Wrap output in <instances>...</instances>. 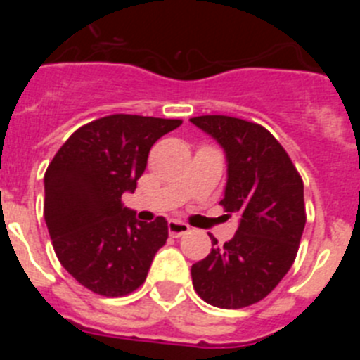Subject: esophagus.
I'll return each mask as SVG.
<instances>
[{"mask_svg": "<svg viewBox=\"0 0 360 360\" xmlns=\"http://www.w3.org/2000/svg\"><path fill=\"white\" fill-rule=\"evenodd\" d=\"M167 231H169V234L173 238H180L189 232V225L182 224V221H176V219H169V224H167Z\"/></svg>", "mask_w": 360, "mask_h": 360, "instance_id": "esophagus-1", "label": "esophagus"}]
</instances>
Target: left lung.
<instances>
[{"instance_id": "left-lung-1", "label": "left lung", "mask_w": 360, "mask_h": 360, "mask_svg": "<svg viewBox=\"0 0 360 360\" xmlns=\"http://www.w3.org/2000/svg\"><path fill=\"white\" fill-rule=\"evenodd\" d=\"M227 157V186L219 202L240 214L234 238L191 266L196 294L218 308L262 301L285 278L303 236V180L288 153L259 124L227 115L193 117Z\"/></svg>"}]
</instances>
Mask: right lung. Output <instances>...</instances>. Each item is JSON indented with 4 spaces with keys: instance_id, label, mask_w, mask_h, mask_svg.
Here are the masks:
<instances>
[{
    "instance_id": "obj_1",
    "label": "right lung",
    "mask_w": 360,
    "mask_h": 360,
    "mask_svg": "<svg viewBox=\"0 0 360 360\" xmlns=\"http://www.w3.org/2000/svg\"><path fill=\"white\" fill-rule=\"evenodd\" d=\"M180 119L108 115L84 124L44 173V221L61 265L82 287L106 297L131 294L146 281L167 240V221L146 224L124 207L136 189L149 149Z\"/></svg>"
}]
</instances>
